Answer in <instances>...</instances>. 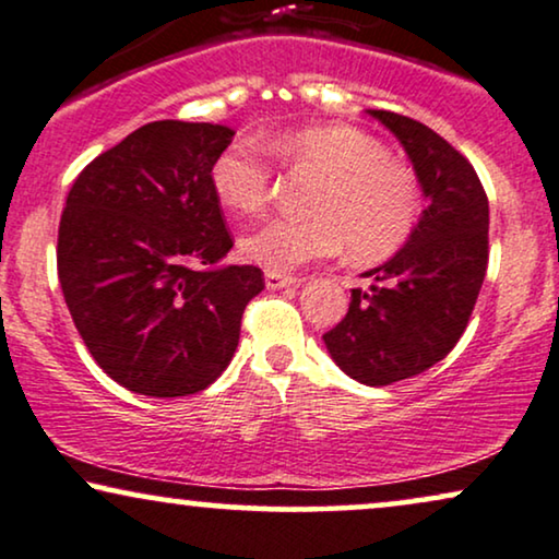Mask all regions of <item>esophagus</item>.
<instances>
[{"label": "esophagus", "mask_w": 559, "mask_h": 559, "mask_svg": "<svg viewBox=\"0 0 559 559\" xmlns=\"http://www.w3.org/2000/svg\"><path fill=\"white\" fill-rule=\"evenodd\" d=\"M296 284H299V278H294V275L265 273V286L271 288V292H278V288H288V286H296Z\"/></svg>", "instance_id": "1"}]
</instances>
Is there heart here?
Masks as SVG:
<instances>
[{"instance_id":"heart-1","label":"heart","mask_w":559,"mask_h":559,"mask_svg":"<svg viewBox=\"0 0 559 559\" xmlns=\"http://www.w3.org/2000/svg\"><path fill=\"white\" fill-rule=\"evenodd\" d=\"M271 150L284 165L320 178L309 216H278L242 237L239 250L267 273H292L348 247L358 263L397 252L420 216V186L371 133L353 126H307L275 133ZM211 190L231 214H255L271 198L273 167L260 146L237 139L211 162Z\"/></svg>"}]
</instances>
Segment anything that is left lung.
<instances>
[{"label": "left lung", "instance_id": "obj_1", "mask_svg": "<svg viewBox=\"0 0 559 559\" xmlns=\"http://www.w3.org/2000/svg\"><path fill=\"white\" fill-rule=\"evenodd\" d=\"M366 112L397 136L426 209L397 255L361 273L371 286L353 288L348 314L322 341L350 379L386 386L428 371L462 337L487 271L490 209L447 139L397 112Z\"/></svg>", "mask_w": 559, "mask_h": 559}]
</instances>
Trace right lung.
<instances>
[{
	"mask_svg": "<svg viewBox=\"0 0 559 559\" xmlns=\"http://www.w3.org/2000/svg\"><path fill=\"white\" fill-rule=\"evenodd\" d=\"M235 131L154 121L82 169L59 224V284L97 366L146 397H188L222 377L255 265H224L231 237L211 162Z\"/></svg>",
	"mask_w": 559,
	"mask_h": 559,
	"instance_id": "obj_1",
	"label": "right lung"
}]
</instances>
